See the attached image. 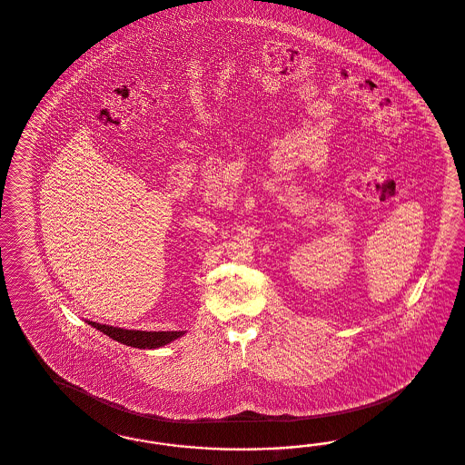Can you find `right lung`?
Returning <instances> with one entry per match:
<instances>
[{"label": "right lung", "instance_id": "obj_1", "mask_svg": "<svg viewBox=\"0 0 465 465\" xmlns=\"http://www.w3.org/2000/svg\"><path fill=\"white\" fill-rule=\"evenodd\" d=\"M87 324H91L93 328L99 330L101 333L108 335V337L128 345V347H135V349H158L170 341H173L176 338L182 337L183 331H141V330H124V328H116V326H108V324H101L96 321H87Z\"/></svg>", "mask_w": 465, "mask_h": 465}]
</instances>
